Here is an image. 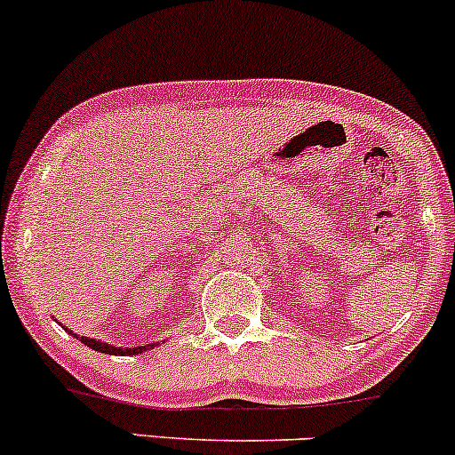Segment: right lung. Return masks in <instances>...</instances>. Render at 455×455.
I'll use <instances>...</instances> for the list:
<instances>
[{"instance_id": "add662e5", "label": "right lung", "mask_w": 455, "mask_h": 455, "mask_svg": "<svg viewBox=\"0 0 455 455\" xmlns=\"http://www.w3.org/2000/svg\"><path fill=\"white\" fill-rule=\"evenodd\" d=\"M66 331L72 333L70 329H66ZM72 336L78 338V340L85 344V347L93 348V351L107 353V355H122V357H124V355H139V353H143V351H149V348L158 347V344H160V342H151V344H148V347H132V348H128V347H115V344H108V342H102V340H93V338H87V336H76V333H72Z\"/></svg>"}]
</instances>
